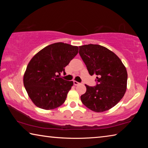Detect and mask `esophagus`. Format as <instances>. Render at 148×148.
<instances>
[{"mask_svg":"<svg viewBox=\"0 0 148 148\" xmlns=\"http://www.w3.org/2000/svg\"><path fill=\"white\" fill-rule=\"evenodd\" d=\"M74 84L75 86H78V85L80 84V83H79V82H77L76 81H74Z\"/></svg>","mask_w":148,"mask_h":148,"instance_id":"esophagus-1","label":"esophagus"}]
</instances>
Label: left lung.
Wrapping results in <instances>:
<instances>
[{
    "label": "left lung",
    "instance_id": "left-lung-1",
    "mask_svg": "<svg viewBox=\"0 0 148 148\" xmlns=\"http://www.w3.org/2000/svg\"><path fill=\"white\" fill-rule=\"evenodd\" d=\"M79 53L89 74L97 75V85H86V92L81 101L96 112L108 110L118 103L127 89V72L124 64L114 52L97 44L79 47Z\"/></svg>",
    "mask_w": 148,
    "mask_h": 148
}]
</instances>
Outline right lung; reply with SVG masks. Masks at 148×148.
Listing matches in <instances>:
<instances>
[{
  "label": "right lung",
  "instance_id": "1",
  "mask_svg": "<svg viewBox=\"0 0 148 148\" xmlns=\"http://www.w3.org/2000/svg\"><path fill=\"white\" fill-rule=\"evenodd\" d=\"M78 53V47L62 42L44 47L32 57L23 76V84L30 99L37 107L52 110L64 103L73 86L59 77L64 68Z\"/></svg>",
  "mask_w": 148,
  "mask_h": 148
}]
</instances>
